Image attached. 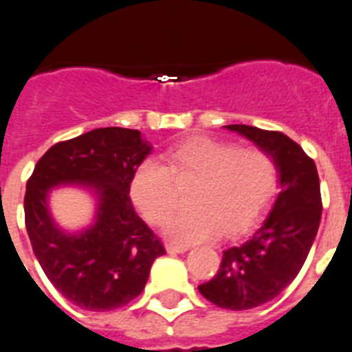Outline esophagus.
Returning a JSON list of instances; mask_svg holds the SVG:
<instances>
[{"mask_svg":"<svg viewBox=\"0 0 352 352\" xmlns=\"http://www.w3.org/2000/svg\"><path fill=\"white\" fill-rule=\"evenodd\" d=\"M189 250V246L187 245H179V243H168L166 245V252L168 254H184V252Z\"/></svg>","mask_w":352,"mask_h":352,"instance_id":"1","label":"esophagus"}]
</instances>
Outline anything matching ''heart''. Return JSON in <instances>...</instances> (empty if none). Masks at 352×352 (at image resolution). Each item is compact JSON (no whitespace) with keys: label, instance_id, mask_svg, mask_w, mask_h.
<instances>
[{"label":"heart","instance_id":"b5f03b06","mask_svg":"<svg viewBox=\"0 0 352 352\" xmlns=\"http://www.w3.org/2000/svg\"><path fill=\"white\" fill-rule=\"evenodd\" d=\"M165 165L144 160L130 180V196L151 224L170 215L177 184L192 179L187 203L191 208L166 221L165 234L191 245L246 229L274 195L278 170L267 151L238 147L208 137H192L165 153Z\"/></svg>","mask_w":352,"mask_h":352}]
</instances>
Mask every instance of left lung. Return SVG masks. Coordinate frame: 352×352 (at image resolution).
Returning <instances> with one entry per match:
<instances>
[{"label":"left lung","mask_w":352,"mask_h":352,"mask_svg":"<svg viewBox=\"0 0 352 352\" xmlns=\"http://www.w3.org/2000/svg\"><path fill=\"white\" fill-rule=\"evenodd\" d=\"M267 151L280 177V192L267 215L241 241L224 250L221 269L199 294L222 309L245 311L276 298L304 265L321 221L320 177L314 161L281 131L228 124Z\"/></svg>","instance_id":"8db88e82"}]
</instances>
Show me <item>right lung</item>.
Listing matches in <instances>:
<instances>
[{"label":"right lung","instance_id":"obj_1","mask_svg":"<svg viewBox=\"0 0 352 352\" xmlns=\"http://www.w3.org/2000/svg\"><path fill=\"white\" fill-rule=\"evenodd\" d=\"M153 147L139 130L97 128L52 146L25 186V229L48 280L74 305L113 311L139 297L153 262L165 255L160 238L137 215L130 180ZM83 185L98 199L94 222L60 230L47 206L52 188Z\"/></svg>","mask_w":352,"mask_h":352}]
</instances>
